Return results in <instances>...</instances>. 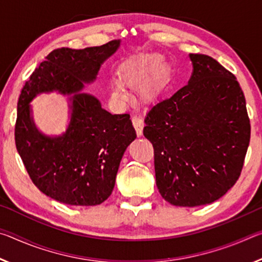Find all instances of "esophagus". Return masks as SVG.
I'll return each instance as SVG.
<instances>
[{"mask_svg": "<svg viewBox=\"0 0 262 262\" xmlns=\"http://www.w3.org/2000/svg\"><path fill=\"white\" fill-rule=\"evenodd\" d=\"M132 122H133V125H134V127H135L137 136H141L142 133H143V127H144L143 119H142L140 115H133Z\"/></svg>", "mask_w": 262, "mask_h": 262, "instance_id": "esophagus-1", "label": "esophagus"}]
</instances>
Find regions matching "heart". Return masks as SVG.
<instances>
[{
  "mask_svg": "<svg viewBox=\"0 0 262 262\" xmlns=\"http://www.w3.org/2000/svg\"><path fill=\"white\" fill-rule=\"evenodd\" d=\"M165 68V59L159 54H147V55H140L133 59L128 67L123 72V81H125L128 85L139 89L141 86L145 85L152 79L157 78L159 75ZM154 89L152 86H145L143 89V95L147 98L154 96ZM112 97L118 101L125 103L128 99V95L125 91V89L121 85V83H114L112 86Z\"/></svg>",
  "mask_w": 262,
  "mask_h": 262,
  "instance_id": "obj_1",
  "label": "heart"
}]
</instances>
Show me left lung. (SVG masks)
<instances>
[{
  "label": "left lung",
  "instance_id": "left-lung-1",
  "mask_svg": "<svg viewBox=\"0 0 262 262\" xmlns=\"http://www.w3.org/2000/svg\"><path fill=\"white\" fill-rule=\"evenodd\" d=\"M187 85L147 113L143 134L155 152L156 185L173 206L208 205L236 184L250 144L245 96L215 59L189 54Z\"/></svg>",
  "mask_w": 262,
  "mask_h": 262
}]
</instances>
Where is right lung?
<instances>
[{
	"label": "right lung",
	"mask_w": 262,
	"mask_h": 262,
	"mask_svg": "<svg viewBox=\"0 0 262 262\" xmlns=\"http://www.w3.org/2000/svg\"><path fill=\"white\" fill-rule=\"evenodd\" d=\"M121 40L83 50L57 48L35 68L17 104L16 148L31 180L54 200L70 206H97L114 188L126 149L136 139L129 114H111L95 96L82 92L96 81L103 62ZM68 95L70 123L50 137L35 126L29 104L40 93Z\"/></svg>",
	"instance_id": "add662e5"
}]
</instances>
